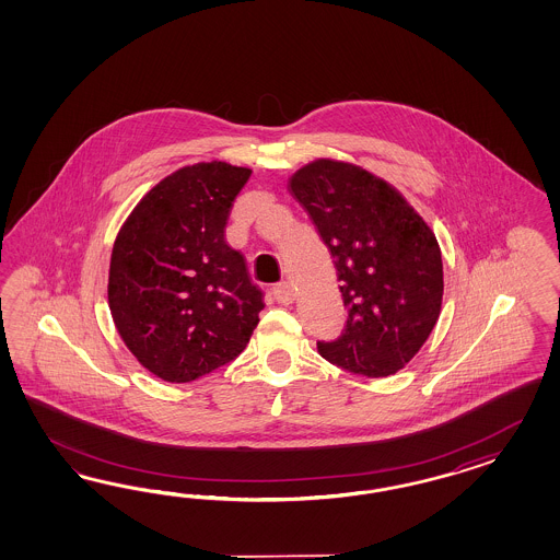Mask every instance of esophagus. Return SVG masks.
I'll return each mask as SVG.
<instances>
[{
	"label": "esophagus",
	"instance_id": "obj_1",
	"mask_svg": "<svg viewBox=\"0 0 560 560\" xmlns=\"http://www.w3.org/2000/svg\"><path fill=\"white\" fill-rule=\"evenodd\" d=\"M272 295H275V300L279 302V304L288 305L295 300V289L288 281H283V283H277L275 288H272Z\"/></svg>",
	"mask_w": 560,
	"mask_h": 560
}]
</instances>
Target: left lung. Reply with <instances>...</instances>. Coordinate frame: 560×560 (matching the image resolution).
<instances>
[{
	"label": "left lung",
	"mask_w": 560,
	"mask_h": 560,
	"mask_svg": "<svg viewBox=\"0 0 560 560\" xmlns=\"http://www.w3.org/2000/svg\"><path fill=\"white\" fill-rule=\"evenodd\" d=\"M289 190L335 258L347 310L339 339L318 340L320 355L365 377L402 370L440 318L435 234L396 188L345 162L307 164Z\"/></svg>",
	"instance_id": "8db88e82"
}]
</instances>
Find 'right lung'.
Wrapping results in <instances>:
<instances>
[{
	"label": "right lung",
	"instance_id": "right-lung-1",
	"mask_svg": "<svg viewBox=\"0 0 560 560\" xmlns=\"http://www.w3.org/2000/svg\"><path fill=\"white\" fill-rule=\"evenodd\" d=\"M253 170H178L137 203L113 246L108 305L120 339L153 375L185 384L234 361L265 307L246 260L225 242Z\"/></svg>",
	"mask_w": 560,
	"mask_h": 560
}]
</instances>
